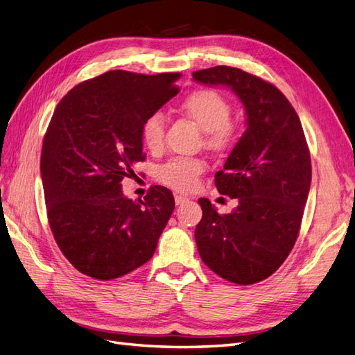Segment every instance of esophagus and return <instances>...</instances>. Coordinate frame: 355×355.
Instances as JSON below:
<instances>
[{
    "label": "esophagus",
    "instance_id": "esophagus-1",
    "mask_svg": "<svg viewBox=\"0 0 355 355\" xmlns=\"http://www.w3.org/2000/svg\"><path fill=\"white\" fill-rule=\"evenodd\" d=\"M188 201V197H185V196H175V202L178 204H184V202H187Z\"/></svg>",
    "mask_w": 355,
    "mask_h": 355
}]
</instances>
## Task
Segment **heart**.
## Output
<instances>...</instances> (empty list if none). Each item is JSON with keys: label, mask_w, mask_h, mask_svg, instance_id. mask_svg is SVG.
<instances>
[{"label": "heart", "mask_w": 355, "mask_h": 355, "mask_svg": "<svg viewBox=\"0 0 355 355\" xmlns=\"http://www.w3.org/2000/svg\"><path fill=\"white\" fill-rule=\"evenodd\" d=\"M180 110L206 132V142L211 149L225 151L235 142V127L230 121L231 106L228 101L213 90H196L182 101ZM166 120L161 112L149 114L141 125L145 146L157 151L164 142ZM204 171V163L197 158H175L158 170V179L176 191L188 192L197 185Z\"/></svg>", "instance_id": "obj_1"}]
</instances>
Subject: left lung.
I'll return each mask as SVG.
<instances>
[{
	"instance_id": "1",
	"label": "left lung",
	"mask_w": 355,
	"mask_h": 355,
	"mask_svg": "<svg viewBox=\"0 0 355 355\" xmlns=\"http://www.w3.org/2000/svg\"><path fill=\"white\" fill-rule=\"evenodd\" d=\"M192 80L231 89L245 114V132L214 175L218 191L239 198V206L219 214L207 198L198 200V253L225 280L262 282L292 252L302 222L311 185L302 124L280 90L249 72L214 67L194 72Z\"/></svg>"
}]
</instances>
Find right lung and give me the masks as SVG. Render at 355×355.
I'll list each match as a JSON object with an SVG mask.
<instances>
[{
    "instance_id": "obj_1",
    "label": "right lung",
    "mask_w": 355,
    "mask_h": 355,
    "mask_svg": "<svg viewBox=\"0 0 355 355\" xmlns=\"http://www.w3.org/2000/svg\"><path fill=\"white\" fill-rule=\"evenodd\" d=\"M179 78L105 72L68 92L51 116L41 153L50 228L67 259L96 280L151 259L175 210L170 189L157 185L133 201L121 180L144 159L142 121L178 94Z\"/></svg>"
}]
</instances>
